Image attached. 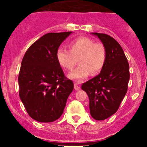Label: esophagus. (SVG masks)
I'll list each match as a JSON object with an SVG mask.
<instances>
[{"mask_svg": "<svg viewBox=\"0 0 147 147\" xmlns=\"http://www.w3.org/2000/svg\"><path fill=\"white\" fill-rule=\"evenodd\" d=\"M74 89L76 90H78L80 89V86L78 85V83L76 82L74 83Z\"/></svg>", "mask_w": 147, "mask_h": 147, "instance_id": "obj_1", "label": "esophagus"}]
</instances>
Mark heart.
Wrapping results in <instances>:
<instances>
[{
	"label": "heart",
	"instance_id": "1",
	"mask_svg": "<svg viewBox=\"0 0 147 147\" xmlns=\"http://www.w3.org/2000/svg\"><path fill=\"white\" fill-rule=\"evenodd\" d=\"M70 51L59 48L56 52V58L59 65L66 71H71L79 59L80 65L69 74L74 80H82L93 73L98 74L106 62L107 51L102 42H95L91 38L78 37L69 43Z\"/></svg>",
	"mask_w": 147,
	"mask_h": 147
}]
</instances>
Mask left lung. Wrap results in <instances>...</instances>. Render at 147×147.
<instances>
[{
	"mask_svg": "<svg viewBox=\"0 0 147 147\" xmlns=\"http://www.w3.org/2000/svg\"><path fill=\"white\" fill-rule=\"evenodd\" d=\"M97 36L107 51L106 62L100 74L82 85L89 97L90 113L95 120L113 115L125 96L129 80V63L119 42L106 34Z\"/></svg>",
	"mask_w": 147,
	"mask_h": 147,
	"instance_id": "1",
	"label": "left lung"
}]
</instances>
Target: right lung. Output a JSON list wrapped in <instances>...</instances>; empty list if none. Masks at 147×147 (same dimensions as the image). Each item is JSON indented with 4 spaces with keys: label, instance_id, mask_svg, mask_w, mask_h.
I'll return each instance as SVG.
<instances>
[{
    "label": "right lung",
    "instance_id": "1",
    "mask_svg": "<svg viewBox=\"0 0 147 147\" xmlns=\"http://www.w3.org/2000/svg\"><path fill=\"white\" fill-rule=\"evenodd\" d=\"M72 33H48L34 42L23 57L19 96L30 117L52 122L62 115L74 83L67 80L56 58L59 45Z\"/></svg>",
    "mask_w": 147,
    "mask_h": 147
}]
</instances>
